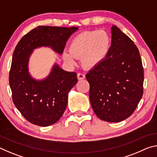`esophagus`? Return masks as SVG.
<instances>
[{"mask_svg": "<svg viewBox=\"0 0 157 157\" xmlns=\"http://www.w3.org/2000/svg\"><path fill=\"white\" fill-rule=\"evenodd\" d=\"M85 78V75L84 74L82 73H78V79L79 80H82V79H84Z\"/></svg>", "mask_w": 157, "mask_h": 157, "instance_id": "34e87169", "label": "esophagus"}]
</instances>
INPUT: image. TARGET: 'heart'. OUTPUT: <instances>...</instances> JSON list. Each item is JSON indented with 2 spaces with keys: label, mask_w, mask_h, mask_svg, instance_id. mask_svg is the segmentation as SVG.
Segmentation results:
<instances>
[{
  "label": "heart",
  "mask_w": 157,
  "mask_h": 157,
  "mask_svg": "<svg viewBox=\"0 0 157 157\" xmlns=\"http://www.w3.org/2000/svg\"><path fill=\"white\" fill-rule=\"evenodd\" d=\"M111 39L104 30L83 32L76 35L69 44V51H64L63 58L71 65H75L77 58H81L82 65L94 68L107 57Z\"/></svg>",
  "instance_id": "obj_1"
}]
</instances>
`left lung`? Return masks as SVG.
<instances>
[{"label": "left lung", "mask_w": 157, "mask_h": 157, "mask_svg": "<svg viewBox=\"0 0 157 157\" xmlns=\"http://www.w3.org/2000/svg\"><path fill=\"white\" fill-rule=\"evenodd\" d=\"M86 78L91 107L101 120L118 123L134 113L143 94L142 60L134 41L117 26L111 27L107 57Z\"/></svg>", "instance_id": "left-lung-1"}]
</instances>
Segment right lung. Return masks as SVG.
I'll return each instance as SVG.
<instances>
[{
  "mask_svg": "<svg viewBox=\"0 0 157 157\" xmlns=\"http://www.w3.org/2000/svg\"><path fill=\"white\" fill-rule=\"evenodd\" d=\"M78 30L77 27L38 26L23 36L16 46L10 86L13 102L30 123L41 127L57 123L64 112L68 94L78 78L76 73L65 71L55 63L46 78L36 80L29 73V58L34 49L42 46L62 54L68 38Z\"/></svg>",
  "mask_w": 157,
  "mask_h": 157,
  "instance_id": "right-lung-1",
  "label": "right lung"
}]
</instances>
